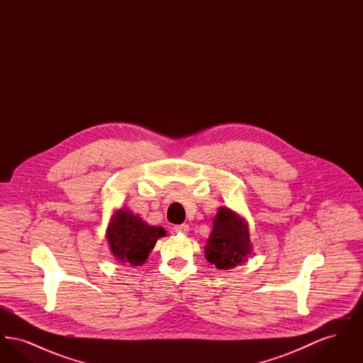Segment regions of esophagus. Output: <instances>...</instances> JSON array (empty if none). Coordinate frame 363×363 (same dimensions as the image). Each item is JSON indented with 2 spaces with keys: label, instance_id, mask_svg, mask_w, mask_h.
<instances>
[{
  "label": "esophagus",
  "instance_id": "1",
  "mask_svg": "<svg viewBox=\"0 0 363 363\" xmlns=\"http://www.w3.org/2000/svg\"><path fill=\"white\" fill-rule=\"evenodd\" d=\"M174 231H175V233H178V234H188V231H189V225H175V227H174Z\"/></svg>",
  "mask_w": 363,
  "mask_h": 363
}]
</instances>
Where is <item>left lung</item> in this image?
<instances>
[{
	"label": "left lung",
	"instance_id": "1",
	"mask_svg": "<svg viewBox=\"0 0 363 363\" xmlns=\"http://www.w3.org/2000/svg\"><path fill=\"white\" fill-rule=\"evenodd\" d=\"M204 250L208 262L219 269L241 265L252 253L247 222L230 208H219Z\"/></svg>",
	"mask_w": 363,
	"mask_h": 363
}]
</instances>
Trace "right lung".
<instances>
[{
    "label": "right lung",
    "mask_w": 363,
    "mask_h": 363,
    "mask_svg": "<svg viewBox=\"0 0 363 363\" xmlns=\"http://www.w3.org/2000/svg\"><path fill=\"white\" fill-rule=\"evenodd\" d=\"M106 233L113 256L132 267L144 264L156 241L166 235L162 227L147 225L126 208L116 211Z\"/></svg>",
    "instance_id": "obj_1"
}]
</instances>
